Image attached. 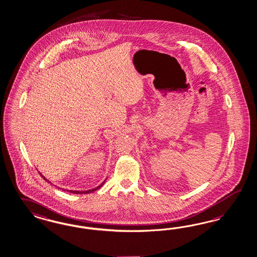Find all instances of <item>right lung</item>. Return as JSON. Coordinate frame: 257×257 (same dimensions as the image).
<instances>
[{
  "label": "right lung",
  "instance_id": "obj_1",
  "mask_svg": "<svg viewBox=\"0 0 257 257\" xmlns=\"http://www.w3.org/2000/svg\"><path fill=\"white\" fill-rule=\"evenodd\" d=\"M41 176H42V175H41ZM43 178H44L45 180H46V181H48V182H49V183H52V182H51V181H49V180H48V179H47V178H46V177H44V176H43ZM106 179H107V178H106ZM106 179H105V180H104V181H103L102 183L100 184V185H99V186H97V187H95V188H94V189H92V190H89V191H69V192H71V193H75V194H85V193H90V192H93V191H96V190H98V189H99V188H101V187H102L103 185H104V183H105V181H106Z\"/></svg>",
  "mask_w": 257,
  "mask_h": 257
}]
</instances>
